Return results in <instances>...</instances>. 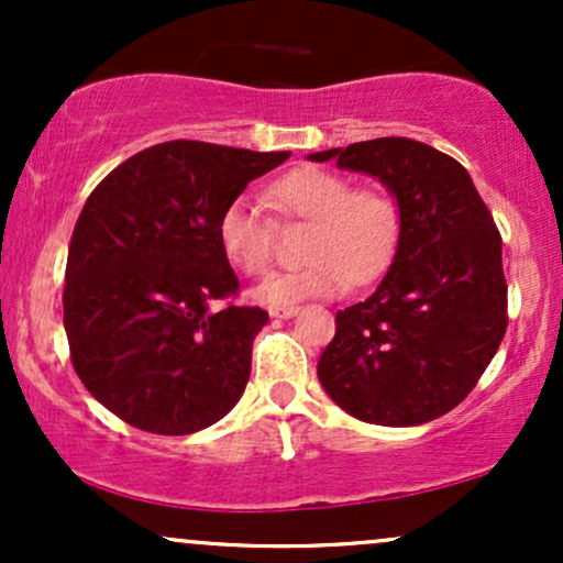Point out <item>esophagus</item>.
Here are the masks:
<instances>
[{
	"label": "esophagus",
	"mask_w": 563,
	"mask_h": 563,
	"mask_svg": "<svg viewBox=\"0 0 563 563\" xmlns=\"http://www.w3.org/2000/svg\"><path fill=\"white\" fill-rule=\"evenodd\" d=\"M296 312H299V307H296V303H283V307H269V314H273V318H280V320L294 318Z\"/></svg>",
	"instance_id": "1"
}]
</instances>
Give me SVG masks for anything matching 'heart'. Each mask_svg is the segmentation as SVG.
I'll return each instance as SVG.
<instances>
[{
  "instance_id": "1",
  "label": "heart",
  "mask_w": 563,
  "mask_h": 563,
  "mask_svg": "<svg viewBox=\"0 0 563 563\" xmlns=\"http://www.w3.org/2000/svg\"><path fill=\"white\" fill-rule=\"evenodd\" d=\"M267 198L283 219L312 222L303 241L309 264L275 273L256 290L269 307L333 296L346 280H373L397 249L399 206L384 187H354L333 169L296 166L267 187ZM217 241L232 267L260 277L273 262L275 222L260 200L238 196L217 219Z\"/></svg>"
}]
</instances>
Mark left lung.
Here are the masks:
<instances>
[{
	"label": "left lung",
	"mask_w": 563,
	"mask_h": 563,
	"mask_svg": "<svg viewBox=\"0 0 563 563\" xmlns=\"http://www.w3.org/2000/svg\"><path fill=\"white\" fill-rule=\"evenodd\" d=\"M309 158L378 177L399 206L389 273L335 314L318 363L322 389L365 423L434 421L468 397L508 328L493 214L468 172L423 142L380 137Z\"/></svg>",
	"instance_id": "obj_1"
}]
</instances>
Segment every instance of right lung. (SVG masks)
Wrapping results in <instances>:
<instances>
[{"mask_svg": "<svg viewBox=\"0 0 563 563\" xmlns=\"http://www.w3.org/2000/svg\"><path fill=\"white\" fill-rule=\"evenodd\" d=\"M288 156L161 142L115 166L87 198L68 245L63 325L76 376L121 421L183 437L241 399L269 314L209 309L238 294L217 219Z\"/></svg>", "mask_w": 563, "mask_h": 563, "instance_id": "right-lung-1", "label": "right lung"}]
</instances>
